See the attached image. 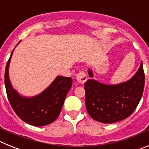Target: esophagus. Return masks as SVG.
I'll return each mask as SVG.
<instances>
[{"label":"esophagus","instance_id":"1","mask_svg":"<svg viewBox=\"0 0 149 149\" xmlns=\"http://www.w3.org/2000/svg\"><path fill=\"white\" fill-rule=\"evenodd\" d=\"M76 78H77V82H79L80 84H84L87 81V75H86L85 71H81L76 76Z\"/></svg>","mask_w":149,"mask_h":149}]
</instances>
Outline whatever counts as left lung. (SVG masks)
<instances>
[{
  "instance_id": "obj_1",
  "label": "left lung",
  "mask_w": 149,
  "mask_h": 149,
  "mask_svg": "<svg viewBox=\"0 0 149 149\" xmlns=\"http://www.w3.org/2000/svg\"><path fill=\"white\" fill-rule=\"evenodd\" d=\"M89 76L93 77L90 70ZM145 86L143 63L135 75L118 85H106L94 80L84 84L85 103L88 113L102 123L123 120L131 115L141 99Z\"/></svg>"
}]
</instances>
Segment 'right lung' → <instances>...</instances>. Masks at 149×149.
<instances>
[{
    "label": "right lung",
    "instance_id": "obj_1",
    "mask_svg": "<svg viewBox=\"0 0 149 149\" xmlns=\"http://www.w3.org/2000/svg\"><path fill=\"white\" fill-rule=\"evenodd\" d=\"M13 52L6 63L4 75L6 95L12 108L22 120L31 125L45 126L52 123L60 115L67 93L72 87V77L58 76L39 95L22 97L12 87L9 79L8 70Z\"/></svg>",
    "mask_w": 149,
    "mask_h": 149
}]
</instances>
